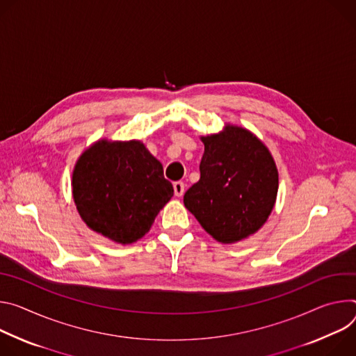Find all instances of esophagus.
<instances>
[{"label":"esophagus","instance_id":"obj_1","mask_svg":"<svg viewBox=\"0 0 356 356\" xmlns=\"http://www.w3.org/2000/svg\"><path fill=\"white\" fill-rule=\"evenodd\" d=\"M184 191H185L184 182H181V181L174 182V193H175V196H182V195H184Z\"/></svg>","mask_w":356,"mask_h":356}]
</instances>
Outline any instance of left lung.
Segmentation results:
<instances>
[{"instance_id":"8db88e82","label":"left lung","mask_w":356,"mask_h":356,"mask_svg":"<svg viewBox=\"0 0 356 356\" xmlns=\"http://www.w3.org/2000/svg\"><path fill=\"white\" fill-rule=\"evenodd\" d=\"M201 140V179L185 192L184 205L215 241L248 239L267 222L277 200L274 158L252 131L230 123Z\"/></svg>"}]
</instances>
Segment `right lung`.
Segmentation results:
<instances>
[{"label": "right lung", "mask_w": 356, "mask_h": 356, "mask_svg": "<svg viewBox=\"0 0 356 356\" xmlns=\"http://www.w3.org/2000/svg\"><path fill=\"white\" fill-rule=\"evenodd\" d=\"M72 195L89 229L114 243L131 245L149 232L174 188L140 140L102 138L77 158Z\"/></svg>", "instance_id": "right-lung-1"}]
</instances>
